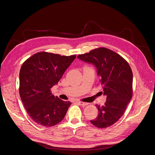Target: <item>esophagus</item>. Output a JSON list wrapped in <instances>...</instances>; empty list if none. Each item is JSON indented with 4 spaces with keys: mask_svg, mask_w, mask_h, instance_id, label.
<instances>
[{
    "mask_svg": "<svg viewBox=\"0 0 155 155\" xmlns=\"http://www.w3.org/2000/svg\"><path fill=\"white\" fill-rule=\"evenodd\" d=\"M77 103H78V104L79 105H80L83 106V107H84V106H85V105H87L88 104L87 103H85V102H82V101H77Z\"/></svg>",
    "mask_w": 155,
    "mask_h": 155,
    "instance_id": "esophagus-1",
    "label": "esophagus"
}]
</instances>
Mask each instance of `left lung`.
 Instances as JSON below:
<instances>
[{
	"label": "left lung",
	"mask_w": 155,
	"mask_h": 155,
	"mask_svg": "<svg viewBox=\"0 0 155 155\" xmlns=\"http://www.w3.org/2000/svg\"><path fill=\"white\" fill-rule=\"evenodd\" d=\"M81 61L92 64L97 69L107 96L104 105H96L99 113L90 122L98 128H106L121 117L132 98L133 72L127 61L114 51L99 48L80 54Z\"/></svg>",
	"instance_id": "left-lung-1"
}]
</instances>
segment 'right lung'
Here are the masks:
<instances>
[{
  "instance_id": "1",
  "label": "right lung",
  "mask_w": 155,
  "mask_h": 155,
  "mask_svg": "<svg viewBox=\"0 0 155 155\" xmlns=\"http://www.w3.org/2000/svg\"><path fill=\"white\" fill-rule=\"evenodd\" d=\"M75 57L41 51L23 63L19 74L20 96L30 118L38 124L54 126L64 118L71 103L54 97L50 89L58 84Z\"/></svg>"
}]
</instances>
